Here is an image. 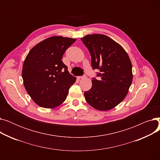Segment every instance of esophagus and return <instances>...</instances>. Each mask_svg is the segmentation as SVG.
<instances>
[{"instance_id":"esophagus-1","label":"esophagus","mask_w":160,"mask_h":160,"mask_svg":"<svg viewBox=\"0 0 160 160\" xmlns=\"http://www.w3.org/2000/svg\"><path fill=\"white\" fill-rule=\"evenodd\" d=\"M86 77V75H84V76H81V77H78L77 78H78V79H82V78H85Z\"/></svg>"}]
</instances>
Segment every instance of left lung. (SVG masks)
<instances>
[{"mask_svg":"<svg viewBox=\"0 0 160 160\" xmlns=\"http://www.w3.org/2000/svg\"><path fill=\"white\" fill-rule=\"evenodd\" d=\"M89 50L93 69H98L97 80L84 92L87 102L100 111L111 110L127 96L132 82V67L124 49L103 34L87 35L81 38Z\"/></svg>","mask_w":160,"mask_h":160,"instance_id":"1","label":"left lung"}]
</instances>
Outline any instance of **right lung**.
Instances as JSON below:
<instances>
[{"label":"right lung","instance_id":"obj_1","mask_svg":"<svg viewBox=\"0 0 160 160\" xmlns=\"http://www.w3.org/2000/svg\"><path fill=\"white\" fill-rule=\"evenodd\" d=\"M76 39L53 36L33 47L24 62L22 77L25 89L38 105L53 108L63 103L76 77L62 59Z\"/></svg>","mask_w":160,"mask_h":160}]
</instances>
